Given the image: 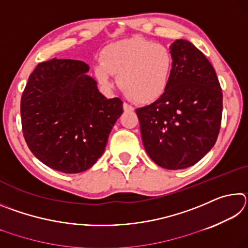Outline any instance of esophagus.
Wrapping results in <instances>:
<instances>
[{"label": "esophagus", "mask_w": 248, "mask_h": 248, "mask_svg": "<svg viewBox=\"0 0 248 248\" xmlns=\"http://www.w3.org/2000/svg\"><path fill=\"white\" fill-rule=\"evenodd\" d=\"M124 110H125V111H132L133 110V107L130 106V105L127 104V103H124Z\"/></svg>", "instance_id": "34e87169"}]
</instances>
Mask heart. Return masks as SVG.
Instances as JSON below:
<instances>
[{
	"label": "heart",
	"instance_id": "heart-1",
	"mask_svg": "<svg viewBox=\"0 0 248 248\" xmlns=\"http://www.w3.org/2000/svg\"><path fill=\"white\" fill-rule=\"evenodd\" d=\"M173 54L164 45L134 37L105 47L95 75L105 87L112 86V75L118 77L121 89L140 104L161 97L173 71Z\"/></svg>",
	"mask_w": 248,
	"mask_h": 248
}]
</instances>
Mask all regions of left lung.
<instances>
[{
	"label": "left lung",
	"mask_w": 248,
	"mask_h": 248,
	"mask_svg": "<svg viewBox=\"0 0 248 248\" xmlns=\"http://www.w3.org/2000/svg\"><path fill=\"white\" fill-rule=\"evenodd\" d=\"M173 71L166 91L136 109L149 156L167 170L195 165L213 148L220 131L222 90L216 71L190 41L170 45Z\"/></svg>",
	"instance_id": "8db88e82"
}]
</instances>
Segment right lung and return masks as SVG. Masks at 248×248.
Listing matches in <instances>:
<instances>
[{"mask_svg":"<svg viewBox=\"0 0 248 248\" xmlns=\"http://www.w3.org/2000/svg\"><path fill=\"white\" fill-rule=\"evenodd\" d=\"M85 62L51 59L29 75L20 99L25 141L45 165L65 174L91 169L123 114L118 97L107 99Z\"/></svg>","mask_w":248,"mask_h":248,"instance_id":"obj_1","label":"right lung"}]
</instances>
